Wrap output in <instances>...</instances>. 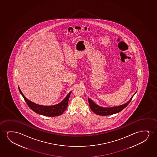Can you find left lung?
<instances>
[{
    "label": "left lung",
    "mask_w": 157,
    "mask_h": 157,
    "mask_svg": "<svg viewBox=\"0 0 157 157\" xmlns=\"http://www.w3.org/2000/svg\"><path fill=\"white\" fill-rule=\"evenodd\" d=\"M135 94H133L132 97H131V99L128 102L125 103L124 105H122L117 106V107L111 108L101 107L99 105H97L90 98H88V102H89V105H90V109L92 110V111L93 113H94L95 114H97L98 115H101V116H107V115H110L119 113L121 111H122L123 109H124L126 107L130 102V101H131Z\"/></svg>",
    "instance_id": "left-lung-1"
}]
</instances>
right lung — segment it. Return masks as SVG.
Segmentation results:
<instances>
[{
    "label": "right lung",
    "mask_w": 157,
    "mask_h": 157,
    "mask_svg": "<svg viewBox=\"0 0 157 157\" xmlns=\"http://www.w3.org/2000/svg\"><path fill=\"white\" fill-rule=\"evenodd\" d=\"M19 90L26 101V103L31 109L33 110L35 113H36L37 114L42 115L44 116H50V117L59 116L61 114H63V113L64 112L67 107L69 98L71 93V92L69 93L67 97H65V98L58 105H52V106H43V105H37L28 100V99H27L22 94L19 87Z\"/></svg>",
    "instance_id": "1"
}]
</instances>
